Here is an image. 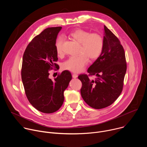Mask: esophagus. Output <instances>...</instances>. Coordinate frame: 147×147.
<instances>
[{"mask_svg":"<svg viewBox=\"0 0 147 147\" xmlns=\"http://www.w3.org/2000/svg\"><path fill=\"white\" fill-rule=\"evenodd\" d=\"M72 77H73V78H77V77H78V75L76 74V73H73V74H72Z\"/></svg>","mask_w":147,"mask_h":147,"instance_id":"esophagus-1","label":"esophagus"}]
</instances>
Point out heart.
Here are the masks:
<instances>
[{"label": "heart", "instance_id": "obj_1", "mask_svg": "<svg viewBox=\"0 0 147 147\" xmlns=\"http://www.w3.org/2000/svg\"><path fill=\"white\" fill-rule=\"evenodd\" d=\"M69 36L80 44V55L69 57L63 64V68L74 73H80L87 65L88 58L94 60L100 56L104 47V39L99 33H92L82 29L71 31ZM63 43L64 38L62 36L59 37L56 41L55 48L59 56L64 55Z\"/></svg>", "mask_w": 147, "mask_h": 147}]
</instances>
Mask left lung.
I'll list each match as a JSON object with an SVG mask.
<instances>
[{
    "mask_svg": "<svg viewBox=\"0 0 147 147\" xmlns=\"http://www.w3.org/2000/svg\"><path fill=\"white\" fill-rule=\"evenodd\" d=\"M104 47L100 56L88 68V75L80 74L81 96L90 107L100 109L112 105L123 90L127 70L125 52L117 36L104 26ZM96 75L90 80L88 77Z\"/></svg>",
    "mask_w": 147,
    "mask_h": 147,
    "instance_id": "8db88e82",
    "label": "left lung"
}]
</instances>
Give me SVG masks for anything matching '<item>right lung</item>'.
I'll return each mask as SVG.
<instances>
[{
    "instance_id": "add662e5",
    "label": "right lung",
    "mask_w": 147,
    "mask_h": 147,
    "mask_svg": "<svg viewBox=\"0 0 147 147\" xmlns=\"http://www.w3.org/2000/svg\"><path fill=\"white\" fill-rule=\"evenodd\" d=\"M61 27H49L35 36L27 45L23 57L22 79L27 98L38 111L53 113L61 107L64 91L72 76L65 70L52 80L51 70L57 68L55 43Z\"/></svg>"
}]
</instances>
